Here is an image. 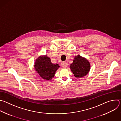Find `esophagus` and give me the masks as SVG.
I'll list each match as a JSON object with an SVG mask.
<instances>
[{"label": "esophagus", "mask_w": 121, "mask_h": 121, "mask_svg": "<svg viewBox=\"0 0 121 121\" xmlns=\"http://www.w3.org/2000/svg\"><path fill=\"white\" fill-rule=\"evenodd\" d=\"M61 65L63 68H66L67 66V64L65 62H62L61 64Z\"/></svg>", "instance_id": "1"}]
</instances>
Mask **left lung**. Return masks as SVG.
<instances>
[{
  "mask_svg": "<svg viewBox=\"0 0 121 121\" xmlns=\"http://www.w3.org/2000/svg\"><path fill=\"white\" fill-rule=\"evenodd\" d=\"M70 67L75 77L81 78L88 74L90 70L91 65L87 59L78 55L75 57Z\"/></svg>",
  "mask_w": 121,
  "mask_h": 121,
  "instance_id": "left-lung-1",
  "label": "left lung"
}]
</instances>
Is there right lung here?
<instances>
[{
  "label": "right lung",
  "instance_id": "right-lung-1",
  "mask_svg": "<svg viewBox=\"0 0 121 121\" xmlns=\"http://www.w3.org/2000/svg\"><path fill=\"white\" fill-rule=\"evenodd\" d=\"M60 66L57 64H53L47 56H41L34 63L35 70L43 79L49 80L54 77L55 73Z\"/></svg>",
  "mask_w": 121,
  "mask_h": 121
}]
</instances>
